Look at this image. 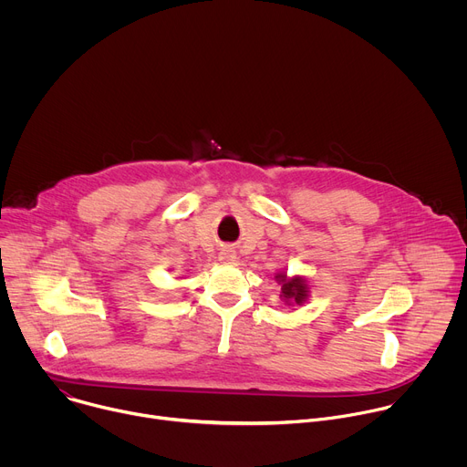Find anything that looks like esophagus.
<instances>
[{
  "mask_svg": "<svg viewBox=\"0 0 467 467\" xmlns=\"http://www.w3.org/2000/svg\"><path fill=\"white\" fill-rule=\"evenodd\" d=\"M229 256H233V254H231V253H225V258H229Z\"/></svg>",
  "mask_w": 467,
  "mask_h": 467,
  "instance_id": "obj_1",
  "label": "esophagus"
}]
</instances>
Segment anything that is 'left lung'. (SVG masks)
<instances>
[{"mask_svg": "<svg viewBox=\"0 0 467 467\" xmlns=\"http://www.w3.org/2000/svg\"><path fill=\"white\" fill-rule=\"evenodd\" d=\"M275 279L281 285V296L286 305H303L308 299V286L303 277L288 279L286 274H277Z\"/></svg>", "mask_w": 467, "mask_h": 467, "instance_id": "8db88e82", "label": "left lung"}]
</instances>
